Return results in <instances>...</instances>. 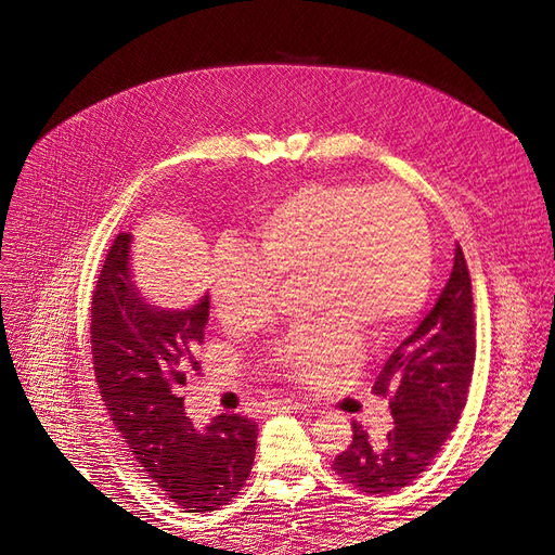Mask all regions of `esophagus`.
Masks as SVG:
<instances>
[{
	"label": "esophagus",
	"instance_id": "esophagus-1",
	"mask_svg": "<svg viewBox=\"0 0 555 555\" xmlns=\"http://www.w3.org/2000/svg\"><path fill=\"white\" fill-rule=\"evenodd\" d=\"M306 408H308V405H304V402L273 400V402H268L266 412H268V414H284V412H300V410H306Z\"/></svg>",
	"mask_w": 555,
	"mask_h": 555
}]
</instances>
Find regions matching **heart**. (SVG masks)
Returning a JSON list of instances; mask_svg holds the SVG:
<instances>
[{
  "label": "heart",
  "mask_w": 555,
  "mask_h": 555,
  "mask_svg": "<svg viewBox=\"0 0 555 555\" xmlns=\"http://www.w3.org/2000/svg\"><path fill=\"white\" fill-rule=\"evenodd\" d=\"M310 280L322 322L282 340L273 361L298 382H319L359 357L363 326L396 333L422 308L430 284L426 215L400 188L312 182L255 227V251L233 241L215 247L210 294L224 324L249 328L271 312L278 282Z\"/></svg>",
  "instance_id": "heart-1"
}]
</instances>
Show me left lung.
Returning a JSON list of instances; mask_svg holds the SVG:
<instances>
[{
  "mask_svg": "<svg viewBox=\"0 0 555 555\" xmlns=\"http://www.w3.org/2000/svg\"><path fill=\"white\" fill-rule=\"evenodd\" d=\"M473 282L461 245L453 251L451 275L435 306L386 359L373 386L391 393L393 428L373 440L351 424V444L333 469L367 495H386L414 481L438 456L456 428L475 367Z\"/></svg>",
  "mask_w": 555,
  "mask_h": 555,
  "instance_id": "8db88e82",
  "label": "left lung"
}]
</instances>
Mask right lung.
<instances>
[{"mask_svg":"<svg viewBox=\"0 0 555 555\" xmlns=\"http://www.w3.org/2000/svg\"><path fill=\"white\" fill-rule=\"evenodd\" d=\"M131 241L115 238L92 296V361L99 393L122 442L164 495L184 512H212L238 495L257 451V424L220 414L204 428L184 416L180 389L204 343L208 294L162 308L141 294Z\"/></svg>","mask_w":555,"mask_h":555,"instance_id":"right-lung-1","label":"right lung"}]
</instances>
